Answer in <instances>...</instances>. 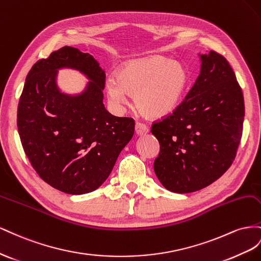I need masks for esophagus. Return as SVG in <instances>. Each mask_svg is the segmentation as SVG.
I'll return each instance as SVG.
<instances>
[{"label":"esophagus","mask_w":261,"mask_h":261,"mask_svg":"<svg viewBox=\"0 0 261 261\" xmlns=\"http://www.w3.org/2000/svg\"><path fill=\"white\" fill-rule=\"evenodd\" d=\"M147 132H148V126L145 123H142V122H137L136 123V133L138 136L146 135Z\"/></svg>","instance_id":"34e87169"}]
</instances>
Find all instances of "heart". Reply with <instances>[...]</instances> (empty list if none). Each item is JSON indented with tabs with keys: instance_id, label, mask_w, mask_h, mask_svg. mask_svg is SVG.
<instances>
[{
	"instance_id": "b5f03b06",
	"label": "heart",
	"mask_w": 261,
	"mask_h": 261,
	"mask_svg": "<svg viewBox=\"0 0 261 261\" xmlns=\"http://www.w3.org/2000/svg\"><path fill=\"white\" fill-rule=\"evenodd\" d=\"M117 80L106 83L109 100L126 105L129 95L141 114L161 118L178 106L188 84V73L177 61L163 57H148L125 62L116 73Z\"/></svg>"
}]
</instances>
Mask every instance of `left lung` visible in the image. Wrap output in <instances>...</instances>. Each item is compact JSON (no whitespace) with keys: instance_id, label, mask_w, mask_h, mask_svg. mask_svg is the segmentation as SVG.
Returning <instances> with one entry per match:
<instances>
[{"instance_id":"left-lung-1","label":"left lung","mask_w":261,"mask_h":261,"mask_svg":"<svg viewBox=\"0 0 261 261\" xmlns=\"http://www.w3.org/2000/svg\"><path fill=\"white\" fill-rule=\"evenodd\" d=\"M200 58V74L185 99L151 128L161 146L154 172L177 193L219 179L235 160L243 135L244 96L233 69L213 50Z\"/></svg>"}]
</instances>
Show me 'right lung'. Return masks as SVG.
<instances>
[{"instance_id":"right-lung-1","label":"right lung","mask_w":261,"mask_h":261,"mask_svg":"<svg viewBox=\"0 0 261 261\" xmlns=\"http://www.w3.org/2000/svg\"><path fill=\"white\" fill-rule=\"evenodd\" d=\"M70 67L90 79L83 93H61L55 79ZM106 74L89 54L65 46L28 72L17 108L25 154L42 180L70 195L99 188L135 133V120L109 114L102 103Z\"/></svg>"}]
</instances>
